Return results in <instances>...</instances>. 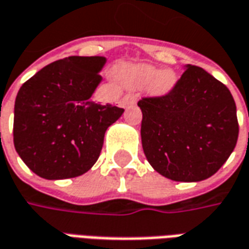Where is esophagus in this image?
<instances>
[{
	"label": "esophagus",
	"mask_w": 249,
	"mask_h": 249,
	"mask_svg": "<svg viewBox=\"0 0 249 249\" xmlns=\"http://www.w3.org/2000/svg\"><path fill=\"white\" fill-rule=\"evenodd\" d=\"M136 100H137L136 94L129 93V94H126L124 98H123V105H125V107H126V105H132V104H135V102H136Z\"/></svg>",
	"instance_id": "1"
}]
</instances>
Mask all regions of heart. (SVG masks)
Segmentation results:
<instances>
[{"instance_id":"1","label":"heart","mask_w":249,"mask_h":249,"mask_svg":"<svg viewBox=\"0 0 249 249\" xmlns=\"http://www.w3.org/2000/svg\"><path fill=\"white\" fill-rule=\"evenodd\" d=\"M124 81L129 86H144L149 82L155 94H166L175 85L177 78L171 71H164L159 74V70L154 66L142 64L124 71Z\"/></svg>"}]
</instances>
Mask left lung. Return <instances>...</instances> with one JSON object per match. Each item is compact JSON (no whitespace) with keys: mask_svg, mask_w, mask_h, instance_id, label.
<instances>
[{"mask_svg":"<svg viewBox=\"0 0 249 249\" xmlns=\"http://www.w3.org/2000/svg\"><path fill=\"white\" fill-rule=\"evenodd\" d=\"M142 144L163 177L198 182L215 174L236 147L239 123L229 89L198 67L187 66L163 95L142 97Z\"/></svg>","mask_w":249,"mask_h":249,"instance_id":"left-lung-1","label":"left lung"}]
</instances>
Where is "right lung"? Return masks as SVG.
Listing matches in <instances>:
<instances>
[{
    "mask_svg": "<svg viewBox=\"0 0 249 249\" xmlns=\"http://www.w3.org/2000/svg\"><path fill=\"white\" fill-rule=\"evenodd\" d=\"M105 62L102 56L60 59L36 72L18 90L15 148L41 178H75L98 159L105 132L124 112L91 100Z\"/></svg>",
    "mask_w": 249,
    "mask_h": 249,
    "instance_id": "obj_1",
    "label": "right lung"
}]
</instances>
